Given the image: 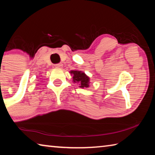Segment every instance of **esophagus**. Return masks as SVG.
Here are the masks:
<instances>
[{"mask_svg":"<svg viewBox=\"0 0 155 155\" xmlns=\"http://www.w3.org/2000/svg\"><path fill=\"white\" fill-rule=\"evenodd\" d=\"M54 67L57 68H62V67H63V64H54Z\"/></svg>","mask_w":155,"mask_h":155,"instance_id":"34e87169","label":"esophagus"}]
</instances>
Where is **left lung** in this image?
<instances>
[{"mask_svg":"<svg viewBox=\"0 0 155 155\" xmlns=\"http://www.w3.org/2000/svg\"><path fill=\"white\" fill-rule=\"evenodd\" d=\"M73 74V81L75 83H77L80 85L81 87H88L90 78H89L85 73L78 70H72L70 72Z\"/></svg>","mask_w":155,"mask_h":155,"instance_id":"obj_1","label":"left lung"}]
</instances>
